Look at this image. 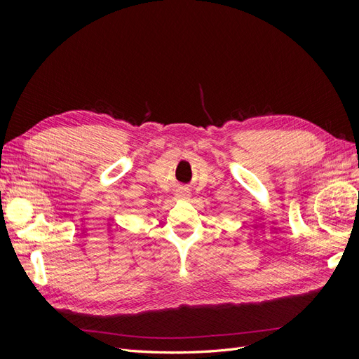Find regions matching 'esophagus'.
Returning a JSON list of instances; mask_svg holds the SVG:
<instances>
[{
    "mask_svg": "<svg viewBox=\"0 0 359 359\" xmlns=\"http://www.w3.org/2000/svg\"><path fill=\"white\" fill-rule=\"evenodd\" d=\"M175 196H177V199L186 201V199H189V198H190V191H189L187 189H180V190H177Z\"/></svg>",
    "mask_w": 359,
    "mask_h": 359,
    "instance_id": "esophagus-1",
    "label": "esophagus"
}]
</instances>
